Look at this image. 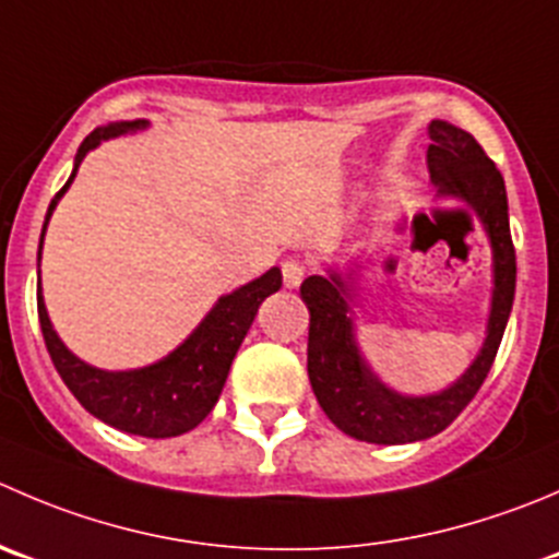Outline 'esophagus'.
<instances>
[{"mask_svg": "<svg viewBox=\"0 0 559 559\" xmlns=\"http://www.w3.org/2000/svg\"><path fill=\"white\" fill-rule=\"evenodd\" d=\"M306 262H300V259H286L284 264H281V275H284V284L289 286V289H295V286L302 284V278H306Z\"/></svg>", "mask_w": 559, "mask_h": 559, "instance_id": "obj_1", "label": "esophagus"}]
</instances>
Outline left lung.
<instances>
[{
    "label": "left lung",
    "mask_w": 559,
    "mask_h": 559,
    "mask_svg": "<svg viewBox=\"0 0 559 559\" xmlns=\"http://www.w3.org/2000/svg\"><path fill=\"white\" fill-rule=\"evenodd\" d=\"M431 142L426 153L431 180L440 193L467 199L475 204L486 235L495 251V300H491L489 335L478 360L453 388L437 395L409 399L384 388L371 368L362 362L352 335L346 286L338 275H311L302 281L300 297L306 300L308 322V379L324 415L344 435L377 445H404L426 440L462 415L475 399L491 371L508 317H511L513 292H516V251H513L511 226H508L506 180L475 135L445 119L429 124ZM462 213V210H459Z\"/></svg>",
    "instance_id": "obj_1"
}]
</instances>
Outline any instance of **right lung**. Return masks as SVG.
<instances>
[{
    "label": "right lung",
    "mask_w": 559,
    "mask_h": 559,
    "mask_svg": "<svg viewBox=\"0 0 559 559\" xmlns=\"http://www.w3.org/2000/svg\"><path fill=\"white\" fill-rule=\"evenodd\" d=\"M144 124L147 122L139 119V122H114L108 128L92 130L81 142L79 155H75V169H79L81 158L92 147H97L103 139L144 128ZM75 169L62 186V191L48 204L46 224L57 207L59 197L73 182ZM46 224H43V235H46ZM37 262H40V251H37ZM278 289L281 270L273 267L262 278L221 297L218 306L207 313V319L199 324L197 333L180 349H175L155 366L139 368V371H100V368L86 366L84 360L70 355L48 322L40 297V281H37V317H40L43 341H46L53 368L86 412L100 417L103 424L114 426V429L128 431V435L164 440V437H177L197 429L213 412L226 377H229L231 360H235L259 306H262L264 297Z\"/></svg>",
    "instance_id": "obj_1"
}]
</instances>
